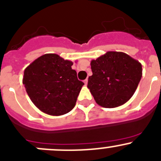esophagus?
I'll return each mask as SVG.
<instances>
[{"label": "esophagus", "mask_w": 161, "mask_h": 161, "mask_svg": "<svg viewBox=\"0 0 161 161\" xmlns=\"http://www.w3.org/2000/svg\"><path fill=\"white\" fill-rule=\"evenodd\" d=\"M84 82H85V85H87V84H88V79L85 80H84Z\"/></svg>", "instance_id": "obj_1"}]
</instances>
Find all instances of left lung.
<instances>
[{
  "label": "left lung",
  "instance_id": "1",
  "mask_svg": "<svg viewBox=\"0 0 161 161\" xmlns=\"http://www.w3.org/2000/svg\"><path fill=\"white\" fill-rule=\"evenodd\" d=\"M88 88L101 107L114 108L127 102L142 76V64L123 52L108 51L91 62Z\"/></svg>",
  "mask_w": 161,
  "mask_h": 161
}]
</instances>
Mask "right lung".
I'll return each mask as SVG.
<instances>
[{"instance_id":"1","label":"right lung","mask_w":161,"mask_h":161,"mask_svg":"<svg viewBox=\"0 0 161 161\" xmlns=\"http://www.w3.org/2000/svg\"><path fill=\"white\" fill-rule=\"evenodd\" d=\"M73 64L56 53H46L25 69L23 84L31 100L41 111L59 116L74 108L85 84L77 79Z\"/></svg>"}]
</instances>
